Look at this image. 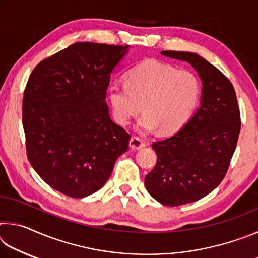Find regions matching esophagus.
I'll return each mask as SVG.
<instances>
[{"mask_svg":"<svg viewBox=\"0 0 258 258\" xmlns=\"http://www.w3.org/2000/svg\"><path fill=\"white\" fill-rule=\"evenodd\" d=\"M145 147H146V143L143 142L142 139H140L138 137L131 138V140H130V148H131V149L140 150V149H142V148H145Z\"/></svg>","mask_w":258,"mask_h":258,"instance_id":"1","label":"esophagus"}]
</instances>
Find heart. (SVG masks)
Returning a JSON list of instances; mask_svg holds the SVG:
<instances>
[{"label":"heart","instance_id":"b5f03b06","mask_svg":"<svg viewBox=\"0 0 258 258\" xmlns=\"http://www.w3.org/2000/svg\"><path fill=\"white\" fill-rule=\"evenodd\" d=\"M199 97L200 83L194 73L176 71L157 60L143 61L127 73L126 84L115 83L108 90L113 117L119 124H130L143 109L139 130L159 128L163 134L176 132L186 123Z\"/></svg>","mask_w":258,"mask_h":258}]
</instances>
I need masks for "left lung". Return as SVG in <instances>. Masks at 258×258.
<instances>
[{
    "mask_svg": "<svg viewBox=\"0 0 258 258\" xmlns=\"http://www.w3.org/2000/svg\"><path fill=\"white\" fill-rule=\"evenodd\" d=\"M186 61L203 83L200 107L173 137L154 142L155 168L146 175L147 191L166 206L204 198L228 172L240 133V111L231 82L206 59L192 52L161 51Z\"/></svg>",
    "mask_w": 258,
    "mask_h": 258,
    "instance_id": "left-lung-1",
    "label": "left lung"
}]
</instances>
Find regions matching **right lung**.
Segmentation results:
<instances>
[{"mask_svg": "<svg viewBox=\"0 0 258 258\" xmlns=\"http://www.w3.org/2000/svg\"><path fill=\"white\" fill-rule=\"evenodd\" d=\"M128 47L74 43L29 76L23 100L28 160L43 181L69 197L101 189L127 151L130 134L110 118L106 93Z\"/></svg>", "mask_w": 258, "mask_h": 258, "instance_id": "add662e5", "label": "right lung"}]
</instances>
